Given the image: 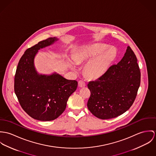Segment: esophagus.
Here are the masks:
<instances>
[{
    "mask_svg": "<svg viewBox=\"0 0 156 156\" xmlns=\"http://www.w3.org/2000/svg\"><path fill=\"white\" fill-rule=\"evenodd\" d=\"M78 86L80 87H84L86 86V83L83 81H79Z\"/></svg>",
    "mask_w": 156,
    "mask_h": 156,
    "instance_id": "34e87169",
    "label": "esophagus"
}]
</instances>
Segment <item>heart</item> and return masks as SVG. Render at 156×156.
<instances>
[{
	"label": "heart",
	"mask_w": 156,
	"mask_h": 156,
	"mask_svg": "<svg viewBox=\"0 0 156 156\" xmlns=\"http://www.w3.org/2000/svg\"><path fill=\"white\" fill-rule=\"evenodd\" d=\"M107 49L105 45H98L86 47L80 50L74 57L77 64L88 62L97 56H99L91 61L86 69V74L90 78H98L101 76L108 69L109 65L115 59L117 51L115 48Z\"/></svg>",
	"instance_id": "1"
}]
</instances>
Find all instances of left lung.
<instances>
[{
    "instance_id": "1",
    "label": "left lung",
    "mask_w": 156,
    "mask_h": 156,
    "mask_svg": "<svg viewBox=\"0 0 156 156\" xmlns=\"http://www.w3.org/2000/svg\"><path fill=\"white\" fill-rule=\"evenodd\" d=\"M140 83V72L137 58L128 46L121 61L111 65L95 81L87 85L90 96L89 111L102 119L117 117L133 105Z\"/></svg>"
}]
</instances>
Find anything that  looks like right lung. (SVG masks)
Returning <instances> with one entry per match:
<instances>
[{
	"label": "right lung",
	"instance_id": "1",
	"mask_svg": "<svg viewBox=\"0 0 156 156\" xmlns=\"http://www.w3.org/2000/svg\"><path fill=\"white\" fill-rule=\"evenodd\" d=\"M56 37H49L27 49L21 57L14 78V91L23 110L32 118L51 121L65 110L70 96L76 90L78 82L60 75H39L34 60L39 50L51 45Z\"/></svg>",
	"mask_w": 156,
	"mask_h": 156
}]
</instances>
